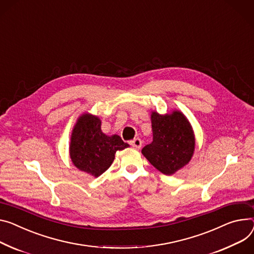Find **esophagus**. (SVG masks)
I'll list each match as a JSON object with an SVG mask.
<instances>
[{"label":"esophagus","mask_w":254,"mask_h":254,"mask_svg":"<svg viewBox=\"0 0 254 254\" xmlns=\"http://www.w3.org/2000/svg\"><path fill=\"white\" fill-rule=\"evenodd\" d=\"M130 144H131L132 146H134V147L139 149V148H141L142 141H141V139H139V138H135V139H133V140L130 142Z\"/></svg>","instance_id":"esophagus-1"}]
</instances>
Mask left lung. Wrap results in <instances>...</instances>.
<instances>
[{
	"label": "left lung",
	"mask_w": 254,
	"mask_h": 254,
	"mask_svg": "<svg viewBox=\"0 0 254 254\" xmlns=\"http://www.w3.org/2000/svg\"><path fill=\"white\" fill-rule=\"evenodd\" d=\"M150 120L153 140L141 152L155 169L171 176L184 168L193 157V128L187 117L178 110L165 115L151 111Z\"/></svg>",
	"instance_id": "obj_1"
}]
</instances>
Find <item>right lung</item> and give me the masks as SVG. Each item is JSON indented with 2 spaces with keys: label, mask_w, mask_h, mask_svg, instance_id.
Returning <instances> with one entry per match:
<instances>
[{
  "label": "right lung",
  "mask_w": 254,
  "mask_h": 254,
  "mask_svg": "<svg viewBox=\"0 0 254 254\" xmlns=\"http://www.w3.org/2000/svg\"><path fill=\"white\" fill-rule=\"evenodd\" d=\"M101 126L99 117L83 113L72 129L69 144L73 165L95 178L111 167L117 151L129 147L119 135L105 134Z\"/></svg>",
  "instance_id": "add662e5"
}]
</instances>
